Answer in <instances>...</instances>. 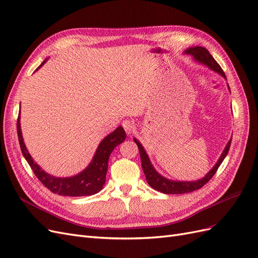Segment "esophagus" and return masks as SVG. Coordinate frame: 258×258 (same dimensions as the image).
Instances as JSON below:
<instances>
[{
  "label": "esophagus",
  "instance_id": "34e87169",
  "mask_svg": "<svg viewBox=\"0 0 258 258\" xmlns=\"http://www.w3.org/2000/svg\"><path fill=\"white\" fill-rule=\"evenodd\" d=\"M122 127H123V129H124V131L127 132V135H131L132 132L135 131V129H136V124H135V122L134 121H131V120H129V119H124L123 121H122Z\"/></svg>",
  "mask_w": 258,
  "mask_h": 258
}]
</instances>
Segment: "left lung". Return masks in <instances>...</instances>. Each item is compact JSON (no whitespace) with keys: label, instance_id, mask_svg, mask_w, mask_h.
<instances>
[{"label":"left lung","instance_id":"1","mask_svg":"<svg viewBox=\"0 0 258 258\" xmlns=\"http://www.w3.org/2000/svg\"><path fill=\"white\" fill-rule=\"evenodd\" d=\"M184 53L190 54L195 62L207 67L208 69L211 70V71L217 73L218 75H221L226 80V75L222 70V68L218 66L217 62L214 60L212 56H211V53L205 47H201V46H195V47H189L185 49ZM227 87H228V90L230 91L228 84H227ZM134 141L137 143L139 147L140 157H141L142 169L146 177V182L150 184L152 188L167 195H179V194H187V192H191L194 190H197L201 188L204 185H206L210 179L212 178V176L217 171L218 167L221 166V163L223 162V160L228 154L230 143H231V138L228 141V143L226 144L223 153L221 154L220 158H218L213 168L211 169L204 177L196 179V181H174V179H170L162 176L152 165V161L150 157H148L146 151L144 150L143 145L140 143V141L137 138H134Z\"/></svg>","mask_w":258,"mask_h":258}]
</instances>
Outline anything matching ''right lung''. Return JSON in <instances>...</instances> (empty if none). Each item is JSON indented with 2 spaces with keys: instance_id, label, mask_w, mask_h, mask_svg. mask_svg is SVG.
<instances>
[{
  "instance_id": "add662e5",
  "label": "right lung",
  "mask_w": 258,
  "mask_h": 258,
  "mask_svg": "<svg viewBox=\"0 0 258 258\" xmlns=\"http://www.w3.org/2000/svg\"><path fill=\"white\" fill-rule=\"evenodd\" d=\"M48 60L45 59L42 64L36 69H41ZM17 134L18 140L23 157L28 161L29 166L33 170L36 177L40 179L42 184L53 194H58L60 196L69 197H82V196H91L99 192L103 188L105 183V176L107 172L108 158L113 152L114 148L122 143L126 140V132L121 126L117 127L110 135H107L102 141L98 145L97 151L93 155L92 160L89 165L86 167L82 172L77 173L73 176L68 177H57L51 175L37 165L27 150V146L23 142L21 126H20V113L17 120Z\"/></svg>"
}]
</instances>
